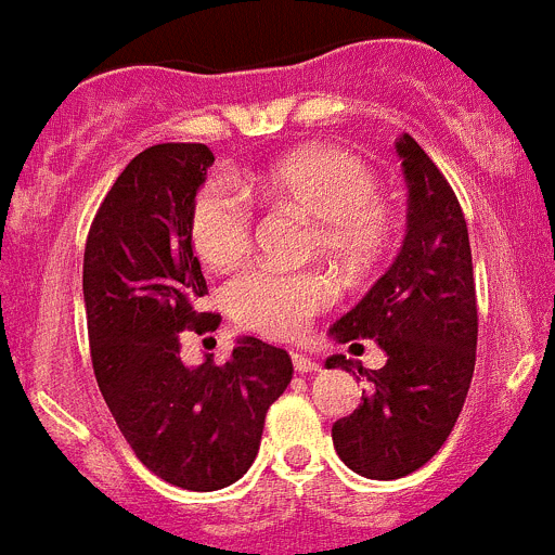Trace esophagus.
<instances>
[{
	"label": "esophagus",
	"mask_w": 555,
	"mask_h": 555,
	"mask_svg": "<svg viewBox=\"0 0 555 555\" xmlns=\"http://www.w3.org/2000/svg\"><path fill=\"white\" fill-rule=\"evenodd\" d=\"M292 364L294 370L300 372V375H308V372H320V361H313V358L302 356V352H292Z\"/></svg>",
	"instance_id": "34e87169"
}]
</instances>
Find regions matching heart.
<instances>
[{
	"mask_svg": "<svg viewBox=\"0 0 555 555\" xmlns=\"http://www.w3.org/2000/svg\"><path fill=\"white\" fill-rule=\"evenodd\" d=\"M247 191L274 205L302 210L317 222L313 247L345 272L372 263L384 247L386 208L377 203V180L356 155L336 146H306L244 180ZM230 180H210L191 208V242L208 267L230 269L253 242V203ZM336 297L320 272L253 269L228 288L233 320L269 338H292Z\"/></svg>",
	"mask_w": 555,
	"mask_h": 555,
	"instance_id": "b5f03b06",
	"label": "heart"
}]
</instances>
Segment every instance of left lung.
Returning a JSON list of instances; mask_svg holds the SVG:
<instances>
[{"mask_svg": "<svg viewBox=\"0 0 555 555\" xmlns=\"http://www.w3.org/2000/svg\"><path fill=\"white\" fill-rule=\"evenodd\" d=\"M395 150L409 189L403 247L331 327L338 345L375 338L386 364L364 370L345 356L325 361L327 370L366 377L358 409L333 425V444L352 473L375 480L414 473L448 442L473 384L478 345L473 253L459 199L409 132Z\"/></svg>", "mask_w": 555, "mask_h": 555, "instance_id": "8db88e82", "label": "left lung"}]
</instances>
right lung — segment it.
Instances as JSON below:
<instances>
[{
	"label": "right lung",
	"instance_id": "obj_1",
	"mask_svg": "<svg viewBox=\"0 0 555 555\" xmlns=\"http://www.w3.org/2000/svg\"><path fill=\"white\" fill-rule=\"evenodd\" d=\"M214 152L158 144L125 166L88 230L82 258L91 361L121 436L150 473L191 492L242 478L261 444L269 405L292 384V358L255 336L222 366H185L180 333L217 331L191 208Z\"/></svg>",
	"mask_w": 555,
	"mask_h": 555
}]
</instances>
